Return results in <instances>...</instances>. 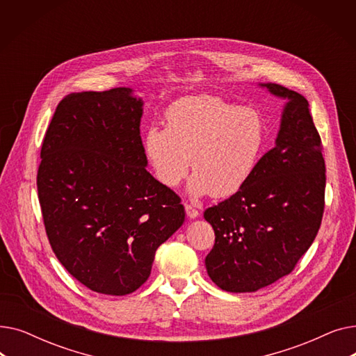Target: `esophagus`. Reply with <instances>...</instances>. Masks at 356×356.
Instances as JSON below:
<instances>
[{
	"label": "esophagus",
	"instance_id": "obj_1",
	"mask_svg": "<svg viewBox=\"0 0 356 356\" xmlns=\"http://www.w3.org/2000/svg\"><path fill=\"white\" fill-rule=\"evenodd\" d=\"M184 209H186V213H188V216L189 218H192V219H195V218H197L199 216V211L197 209H195L192 204H188L186 203L184 204Z\"/></svg>",
	"mask_w": 356,
	"mask_h": 356
}]
</instances>
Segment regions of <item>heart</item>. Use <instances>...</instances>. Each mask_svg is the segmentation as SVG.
Listing matches in <instances>:
<instances>
[{
  "label": "heart",
  "instance_id": "b5f03b06",
  "mask_svg": "<svg viewBox=\"0 0 356 356\" xmlns=\"http://www.w3.org/2000/svg\"><path fill=\"white\" fill-rule=\"evenodd\" d=\"M266 143V124L252 108L216 97H186L165 111V128L149 127L144 152L156 179L176 188L192 170L191 192L228 197L244 188Z\"/></svg>",
  "mask_w": 356,
  "mask_h": 356
}]
</instances>
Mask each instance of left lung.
I'll return each instance as SVG.
<instances>
[{
	"mask_svg": "<svg viewBox=\"0 0 356 356\" xmlns=\"http://www.w3.org/2000/svg\"><path fill=\"white\" fill-rule=\"evenodd\" d=\"M263 86L289 99L275 147L258 160L244 188L203 213L215 231L204 264L212 282L231 293L257 291L290 274L325 211L323 147L309 102L283 85Z\"/></svg>",
	"mask_w": 356,
	"mask_h": 356,
	"instance_id": "1",
	"label": "left lung"
}]
</instances>
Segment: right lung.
<instances>
[{"mask_svg": "<svg viewBox=\"0 0 356 356\" xmlns=\"http://www.w3.org/2000/svg\"><path fill=\"white\" fill-rule=\"evenodd\" d=\"M143 102L131 89L73 92L46 131L37 191L53 252L92 291L125 296L184 220L181 199L145 170Z\"/></svg>", "mask_w": 356, "mask_h": 356, "instance_id": "right-lung-1", "label": "right lung"}]
</instances>
